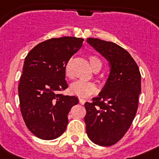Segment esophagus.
<instances>
[{
  "label": "esophagus",
  "instance_id": "34e87169",
  "mask_svg": "<svg viewBox=\"0 0 159 159\" xmlns=\"http://www.w3.org/2000/svg\"><path fill=\"white\" fill-rule=\"evenodd\" d=\"M79 100H80V103L82 105H84V103H85V102H86V100H85L84 99H83V98H80V99H79Z\"/></svg>",
  "mask_w": 159,
  "mask_h": 159
}]
</instances>
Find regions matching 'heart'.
<instances>
[{
    "instance_id": "heart-1",
    "label": "heart",
    "mask_w": 159,
    "mask_h": 159,
    "mask_svg": "<svg viewBox=\"0 0 159 159\" xmlns=\"http://www.w3.org/2000/svg\"><path fill=\"white\" fill-rule=\"evenodd\" d=\"M90 64L91 66L93 68V70L96 69L98 67H100L102 66L100 60L98 57L95 56H91L89 58ZM71 60H68L64 67V71L67 77L71 78L72 77V72H71ZM96 85L93 82L86 80H77L75 82L72 83L70 86V92L71 94L76 95L78 96L81 97H87L89 96L90 95L95 93L96 92Z\"/></svg>"
}]
</instances>
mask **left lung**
Masks as SVG:
<instances>
[{"instance_id": "8db88e82", "label": "left lung", "mask_w": 159, "mask_h": 159, "mask_svg": "<svg viewBox=\"0 0 159 159\" xmlns=\"http://www.w3.org/2000/svg\"><path fill=\"white\" fill-rule=\"evenodd\" d=\"M87 42L110 64V73L99 95L85 102L88 138L95 144H116L135 117L141 92V74L130 53L113 42L88 38Z\"/></svg>"}]
</instances>
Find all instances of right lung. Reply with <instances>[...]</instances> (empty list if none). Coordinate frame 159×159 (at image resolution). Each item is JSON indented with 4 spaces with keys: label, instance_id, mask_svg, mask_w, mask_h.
I'll list each match as a JSON object with an SVG mask.
<instances>
[{
    "label": "right lung",
    "instance_id": "right-lung-1",
    "mask_svg": "<svg viewBox=\"0 0 159 159\" xmlns=\"http://www.w3.org/2000/svg\"><path fill=\"white\" fill-rule=\"evenodd\" d=\"M83 41L71 36L52 38L37 44L25 57L18 87L20 111L29 130L39 139L60 137L71 107L78 104L77 97L60 92L68 87L64 67Z\"/></svg>",
    "mask_w": 159,
    "mask_h": 159
}]
</instances>
